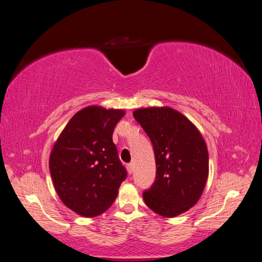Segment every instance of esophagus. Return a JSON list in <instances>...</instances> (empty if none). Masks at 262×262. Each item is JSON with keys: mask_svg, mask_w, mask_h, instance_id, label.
I'll use <instances>...</instances> for the list:
<instances>
[{"mask_svg": "<svg viewBox=\"0 0 262 262\" xmlns=\"http://www.w3.org/2000/svg\"><path fill=\"white\" fill-rule=\"evenodd\" d=\"M126 170H128V172L130 173V175L133 172V164L132 163L126 164Z\"/></svg>", "mask_w": 262, "mask_h": 262, "instance_id": "esophagus-1", "label": "esophagus"}]
</instances>
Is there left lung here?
<instances>
[{
    "instance_id": "1",
    "label": "left lung",
    "mask_w": 262,
    "mask_h": 262,
    "mask_svg": "<svg viewBox=\"0 0 262 262\" xmlns=\"http://www.w3.org/2000/svg\"><path fill=\"white\" fill-rule=\"evenodd\" d=\"M153 144L156 176L143 192L147 207L165 217L188 211L199 200L209 175L205 142L188 119L171 108L133 113Z\"/></svg>"
}]
</instances>
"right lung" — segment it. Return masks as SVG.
I'll list each match as a JSON object with an SVG mask.
<instances>
[{"label": "right lung", "instance_id": "obj_1", "mask_svg": "<svg viewBox=\"0 0 262 262\" xmlns=\"http://www.w3.org/2000/svg\"><path fill=\"white\" fill-rule=\"evenodd\" d=\"M122 110L86 107L75 114L55 142L49 168L62 202L85 217L109 209L126 178L113 142Z\"/></svg>", "mask_w": 262, "mask_h": 262}]
</instances>
